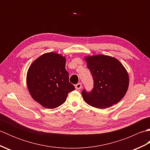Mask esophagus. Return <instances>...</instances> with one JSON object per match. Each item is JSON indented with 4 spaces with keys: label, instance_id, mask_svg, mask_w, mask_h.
Listing matches in <instances>:
<instances>
[{
    "label": "esophagus",
    "instance_id": "1",
    "mask_svg": "<svg viewBox=\"0 0 150 150\" xmlns=\"http://www.w3.org/2000/svg\"><path fill=\"white\" fill-rule=\"evenodd\" d=\"M82 88V84L81 83H78L75 85V88L77 89V90H79V89H81Z\"/></svg>",
    "mask_w": 150,
    "mask_h": 150
}]
</instances>
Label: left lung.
Listing matches in <instances>:
<instances>
[{
  "label": "left lung",
  "mask_w": 150,
  "mask_h": 150,
  "mask_svg": "<svg viewBox=\"0 0 150 150\" xmlns=\"http://www.w3.org/2000/svg\"><path fill=\"white\" fill-rule=\"evenodd\" d=\"M93 79L90 91L84 89L82 95L90 106L104 109L117 104L125 95L129 85L126 70L117 59L106 55L86 58Z\"/></svg>",
  "instance_id": "left-lung-1"
}]
</instances>
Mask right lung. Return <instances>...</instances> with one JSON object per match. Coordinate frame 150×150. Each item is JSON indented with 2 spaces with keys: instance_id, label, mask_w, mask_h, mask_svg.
<instances>
[{
  "instance_id": "1",
  "label": "right lung",
  "mask_w": 150,
  "mask_h": 150,
  "mask_svg": "<svg viewBox=\"0 0 150 150\" xmlns=\"http://www.w3.org/2000/svg\"><path fill=\"white\" fill-rule=\"evenodd\" d=\"M65 64L64 57L48 53L35 60L28 69L27 85L31 97L48 109L62 105L68 94L75 90L69 82Z\"/></svg>"
}]
</instances>
